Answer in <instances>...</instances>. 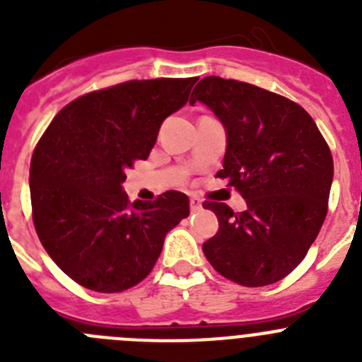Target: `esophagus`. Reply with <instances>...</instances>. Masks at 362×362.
Returning a JSON list of instances; mask_svg holds the SVG:
<instances>
[{"label": "esophagus", "instance_id": "esophagus-1", "mask_svg": "<svg viewBox=\"0 0 362 362\" xmlns=\"http://www.w3.org/2000/svg\"><path fill=\"white\" fill-rule=\"evenodd\" d=\"M203 209V203H201V199L199 197H190V210L192 212H197V210H201Z\"/></svg>", "mask_w": 362, "mask_h": 362}]
</instances>
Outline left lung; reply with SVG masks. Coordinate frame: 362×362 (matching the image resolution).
Segmentation results:
<instances>
[{
	"instance_id": "left-lung-1",
	"label": "left lung",
	"mask_w": 362,
	"mask_h": 362,
	"mask_svg": "<svg viewBox=\"0 0 362 362\" xmlns=\"http://www.w3.org/2000/svg\"><path fill=\"white\" fill-rule=\"evenodd\" d=\"M226 129L217 177L246 199L245 212L204 201L219 230L203 252L221 276L243 286H267L305 259L328 212L334 159L305 108L250 83L209 76L192 92Z\"/></svg>"
}]
</instances>
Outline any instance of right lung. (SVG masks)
<instances>
[{
  "label": "right lung",
  "instance_id": "right-lung-1",
  "mask_svg": "<svg viewBox=\"0 0 362 362\" xmlns=\"http://www.w3.org/2000/svg\"><path fill=\"white\" fill-rule=\"evenodd\" d=\"M197 78L132 79L88 92L57 112L30 161L37 238L70 279L116 293L141 283L165 235L190 214L175 190L130 203L127 170L148 158L159 127L187 105Z\"/></svg>",
  "mask_w": 362,
  "mask_h": 362
}]
</instances>
